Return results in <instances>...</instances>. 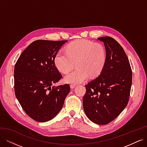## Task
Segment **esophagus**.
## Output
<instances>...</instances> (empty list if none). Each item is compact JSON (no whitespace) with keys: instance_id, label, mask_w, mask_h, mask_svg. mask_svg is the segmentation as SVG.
Instances as JSON below:
<instances>
[{"instance_id":"obj_1","label":"esophagus","mask_w":147,"mask_h":147,"mask_svg":"<svg viewBox=\"0 0 147 147\" xmlns=\"http://www.w3.org/2000/svg\"><path fill=\"white\" fill-rule=\"evenodd\" d=\"M70 86L71 89H74V88H75V86H76V85H75V84H70Z\"/></svg>"}]
</instances>
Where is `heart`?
I'll use <instances>...</instances> for the list:
<instances>
[{
    "mask_svg": "<svg viewBox=\"0 0 147 147\" xmlns=\"http://www.w3.org/2000/svg\"><path fill=\"white\" fill-rule=\"evenodd\" d=\"M107 59L104 46L86 39L73 42L67 47L66 51L59 50L55 57V63L59 70L67 73L77 64V69L67 74L64 77L66 83L77 84L91 76L99 75L103 69Z\"/></svg>",
    "mask_w": 147,
    "mask_h": 147,
    "instance_id": "1",
    "label": "heart"
}]
</instances>
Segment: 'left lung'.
Instances as JSON below:
<instances>
[{"label":"left lung","mask_w":147,"mask_h":147,"mask_svg":"<svg viewBox=\"0 0 147 147\" xmlns=\"http://www.w3.org/2000/svg\"><path fill=\"white\" fill-rule=\"evenodd\" d=\"M104 43L107 59L98 77L89 82L83 99L84 113L91 121L105 125L112 121L127 105L132 85V70L123 47L110 37Z\"/></svg>","instance_id":"1"}]
</instances>
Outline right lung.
<instances>
[{"label": "right lung", "mask_w": 147, "mask_h": 147, "mask_svg": "<svg viewBox=\"0 0 147 147\" xmlns=\"http://www.w3.org/2000/svg\"><path fill=\"white\" fill-rule=\"evenodd\" d=\"M67 40H38L21 53L15 66V92L22 108L38 122L55 118L70 91L69 84L52 86L63 78L55 57Z\"/></svg>", "instance_id": "add662e5"}]
</instances>
